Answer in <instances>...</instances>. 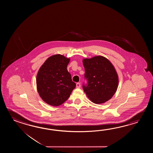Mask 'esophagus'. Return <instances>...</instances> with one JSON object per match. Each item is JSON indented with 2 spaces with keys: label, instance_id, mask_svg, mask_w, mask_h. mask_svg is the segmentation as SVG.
<instances>
[{
  "label": "esophagus",
  "instance_id": "1",
  "mask_svg": "<svg viewBox=\"0 0 153 153\" xmlns=\"http://www.w3.org/2000/svg\"><path fill=\"white\" fill-rule=\"evenodd\" d=\"M76 87L77 88H80L81 87V85H80V83H79V82H78V83H76Z\"/></svg>",
  "mask_w": 153,
  "mask_h": 153
}]
</instances>
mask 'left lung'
Returning a JSON list of instances; mask_svg holds the SVG:
<instances>
[{
  "label": "left lung",
  "mask_w": 153,
  "mask_h": 153,
  "mask_svg": "<svg viewBox=\"0 0 153 153\" xmlns=\"http://www.w3.org/2000/svg\"><path fill=\"white\" fill-rule=\"evenodd\" d=\"M87 86L83 89L89 100L95 104L109 101L117 90L119 76L111 61L102 56L82 59Z\"/></svg>",
  "instance_id": "8db88e82"
}]
</instances>
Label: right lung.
<instances>
[{"instance_id": "add662e5", "label": "right lung", "mask_w": 153, "mask_h": 153, "mask_svg": "<svg viewBox=\"0 0 153 153\" xmlns=\"http://www.w3.org/2000/svg\"><path fill=\"white\" fill-rule=\"evenodd\" d=\"M70 58L56 54L49 57L37 73L36 88L46 103L57 107L69 97L76 84L67 71Z\"/></svg>"}]
</instances>
